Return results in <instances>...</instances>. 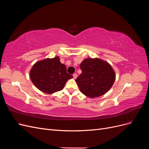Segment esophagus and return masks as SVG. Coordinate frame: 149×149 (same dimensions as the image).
I'll use <instances>...</instances> for the list:
<instances>
[{
  "instance_id": "obj_1",
  "label": "esophagus",
  "mask_w": 149,
  "mask_h": 149,
  "mask_svg": "<svg viewBox=\"0 0 149 149\" xmlns=\"http://www.w3.org/2000/svg\"><path fill=\"white\" fill-rule=\"evenodd\" d=\"M73 78L74 79H76V78H77L78 77V74H76V73H74V74H73Z\"/></svg>"
}]
</instances>
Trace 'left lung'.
<instances>
[{"instance_id": "obj_1", "label": "left lung", "mask_w": 149, "mask_h": 149, "mask_svg": "<svg viewBox=\"0 0 149 149\" xmlns=\"http://www.w3.org/2000/svg\"><path fill=\"white\" fill-rule=\"evenodd\" d=\"M82 73L76 79L85 96L94 98L106 94L113 85L115 71L109 63L100 58H86L80 65Z\"/></svg>"}]
</instances>
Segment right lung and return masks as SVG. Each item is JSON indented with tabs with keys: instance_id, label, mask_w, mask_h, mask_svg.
<instances>
[{
	"instance_id": "right-lung-1",
	"label": "right lung",
	"mask_w": 149,
	"mask_h": 149,
	"mask_svg": "<svg viewBox=\"0 0 149 149\" xmlns=\"http://www.w3.org/2000/svg\"><path fill=\"white\" fill-rule=\"evenodd\" d=\"M30 77L40 91L53 94L62 90L73 76L67 73L66 66L56 56L36 62L30 71Z\"/></svg>"
}]
</instances>
